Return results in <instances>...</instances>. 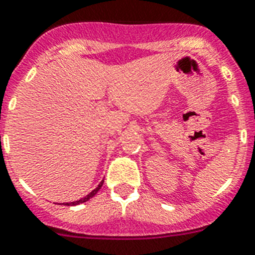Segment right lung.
<instances>
[{
	"label": "right lung",
	"instance_id": "add662e5",
	"mask_svg": "<svg viewBox=\"0 0 255 255\" xmlns=\"http://www.w3.org/2000/svg\"><path fill=\"white\" fill-rule=\"evenodd\" d=\"M102 184H104V180H102L101 183L98 184V185H97V188H95V189L92 190L91 193H89V194H87V196H85V197H83V198H80V200H78V201H72V202H65V204H63V205H66V206H76V205L84 204V202H87V201H89V200H91L92 197H93V196H96V193H97L98 190L101 189Z\"/></svg>",
	"mask_w": 255,
	"mask_h": 255
}]
</instances>
